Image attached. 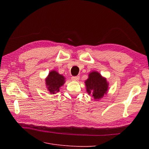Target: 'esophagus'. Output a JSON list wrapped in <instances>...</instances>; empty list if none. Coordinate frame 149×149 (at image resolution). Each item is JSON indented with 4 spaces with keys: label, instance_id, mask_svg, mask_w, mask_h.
I'll return each instance as SVG.
<instances>
[{
    "label": "esophagus",
    "instance_id": "1",
    "mask_svg": "<svg viewBox=\"0 0 149 149\" xmlns=\"http://www.w3.org/2000/svg\"><path fill=\"white\" fill-rule=\"evenodd\" d=\"M71 79L73 81H78L79 79V76H73V77L71 78Z\"/></svg>",
    "mask_w": 149,
    "mask_h": 149
}]
</instances>
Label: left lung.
Listing matches in <instances>:
<instances>
[{"instance_id": "1", "label": "left lung", "mask_w": 149, "mask_h": 149, "mask_svg": "<svg viewBox=\"0 0 149 149\" xmlns=\"http://www.w3.org/2000/svg\"><path fill=\"white\" fill-rule=\"evenodd\" d=\"M86 92L98 101L107 93L109 83L105 77L96 71L90 72L88 78L84 81Z\"/></svg>"}]
</instances>
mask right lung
I'll list each match as a JSON object with an SVG mask.
<instances>
[{
	"mask_svg": "<svg viewBox=\"0 0 149 149\" xmlns=\"http://www.w3.org/2000/svg\"><path fill=\"white\" fill-rule=\"evenodd\" d=\"M65 81L63 75L59 74L56 70H52L45 78V84L48 91L51 94L57 93L60 91V88L63 86Z\"/></svg>",
	"mask_w": 149,
	"mask_h": 149,
	"instance_id": "right-lung-1",
	"label": "right lung"
}]
</instances>
